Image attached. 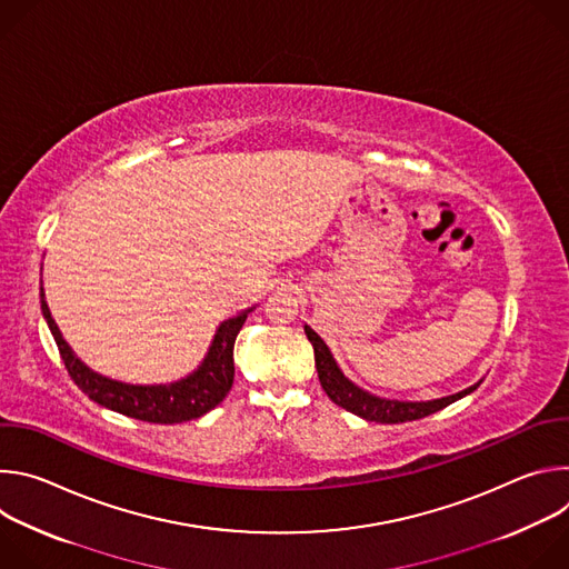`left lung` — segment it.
I'll return each mask as SVG.
<instances>
[{
	"label": "left lung",
	"instance_id": "left-lung-1",
	"mask_svg": "<svg viewBox=\"0 0 569 569\" xmlns=\"http://www.w3.org/2000/svg\"><path fill=\"white\" fill-rule=\"evenodd\" d=\"M312 349H315V367H317V376H319V382L323 387V391L329 393V398L340 405V408H345L347 412L356 415V417H362L367 421H376V423H405V421H417V419H423V417H430L443 408H448L450 402L463 398L466 393L475 391L477 385L459 391V393H452V396H446V398H437V400H428V402H405V400H387V398H378V396H371L369 391L356 387L349 378H345V373L340 371V367L336 365L329 347L323 345V340L310 329V327H303Z\"/></svg>",
	"mask_w": 569,
	"mask_h": 569
}]
</instances>
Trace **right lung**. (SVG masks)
Instances as JSON below:
<instances>
[{
  "label": "right lung",
  "mask_w": 569,
  "mask_h": 569,
  "mask_svg": "<svg viewBox=\"0 0 569 569\" xmlns=\"http://www.w3.org/2000/svg\"><path fill=\"white\" fill-rule=\"evenodd\" d=\"M42 299V312L51 329V336L58 345L60 358L64 362V369L73 385L88 393L94 402L103 405V408L119 412L123 417L148 421V423H182L193 421L213 410L216 405L229 393L233 382V342L242 323L248 319V312H240L227 321L220 323V329L211 342V349L198 371H193L189 378L173 382V385H126L110 378H103L94 371H90L83 362H80L69 345L62 340L56 321L49 312V306L44 301V292L40 288Z\"/></svg>",
  "instance_id": "right-lung-1"
}]
</instances>
